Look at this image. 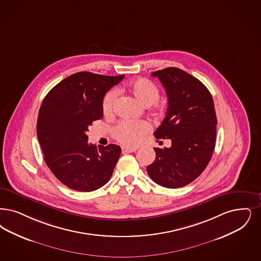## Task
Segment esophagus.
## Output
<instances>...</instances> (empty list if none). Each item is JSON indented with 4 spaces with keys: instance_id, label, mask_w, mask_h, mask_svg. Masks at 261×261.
Listing matches in <instances>:
<instances>
[{
    "instance_id": "34e87169",
    "label": "esophagus",
    "mask_w": 261,
    "mask_h": 261,
    "mask_svg": "<svg viewBox=\"0 0 261 261\" xmlns=\"http://www.w3.org/2000/svg\"><path fill=\"white\" fill-rule=\"evenodd\" d=\"M136 148L134 147H122V152L123 153H130V152H135Z\"/></svg>"
}]
</instances>
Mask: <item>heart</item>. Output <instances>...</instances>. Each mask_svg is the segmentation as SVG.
Masks as SVG:
<instances>
[{"label":"heart","mask_w":261,"mask_h":261,"mask_svg":"<svg viewBox=\"0 0 261 261\" xmlns=\"http://www.w3.org/2000/svg\"><path fill=\"white\" fill-rule=\"evenodd\" d=\"M128 91L132 94L137 101L144 106L155 104L159 97L160 91L155 84L146 79H138L128 84ZM117 97L116 90H111L106 94L103 100V112L106 115H110L115 107ZM150 130L148 122L140 120H123L115 126L113 130V135L119 143L127 146H136L140 143L141 138Z\"/></svg>","instance_id":"obj_1"}]
</instances>
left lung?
Instances as JSON below:
<instances>
[{
  "instance_id": "8db88e82",
  "label": "left lung",
  "mask_w": 261,
  "mask_h": 261,
  "mask_svg": "<svg viewBox=\"0 0 261 261\" xmlns=\"http://www.w3.org/2000/svg\"><path fill=\"white\" fill-rule=\"evenodd\" d=\"M151 75L159 79L168 97L166 116L154 135L170 139L172 146L154 147L156 157L146 172L159 186L181 188L202 174L213 155L218 123L213 97L199 80L178 68Z\"/></svg>"
}]
</instances>
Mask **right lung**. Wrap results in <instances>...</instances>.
<instances>
[{"label": "right lung", "mask_w": 261, "mask_h": 261, "mask_svg": "<svg viewBox=\"0 0 261 261\" xmlns=\"http://www.w3.org/2000/svg\"><path fill=\"white\" fill-rule=\"evenodd\" d=\"M125 75L90 72L73 73L56 84L42 101L37 135L44 161L63 185L89 192L106 185L113 175L121 148L89 144L86 132L103 117V99Z\"/></svg>", "instance_id": "1"}]
</instances>
